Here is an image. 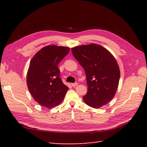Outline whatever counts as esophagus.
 Returning <instances> with one entry per match:
<instances>
[{
  "label": "esophagus",
  "mask_w": 147,
  "mask_h": 147,
  "mask_svg": "<svg viewBox=\"0 0 147 147\" xmlns=\"http://www.w3.org/2000/svg\"><path fill=\"white\" fill-rule=\"evenodd\" d=\"M78 85V83H72L71 84V86H73V87H75V86H76Z\"/></svg>",
  "instance_id": "obj_1"
}]
</instances>
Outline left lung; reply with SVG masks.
I'll list each match as a JSON object with an SVG mask.
<instances>
[{
	"mask_svg": "<svg viewBox=\"0 0 147 147\" xmlns=\"http://www.w3.org/2000/svg\"><path fill=\"white\" fill-rule=\"evenodd\" d=\"M74 57L83 67L88 90L83 100L98 109L114 98L118 88L120 70L116 59L107 49L96 43L71 48Z\"/></svg>",
	"mask_w": 147,
	"mask_h": 147,
	"instance_id": "8db88e82",
	"label": "left lung"
}]
</instances>
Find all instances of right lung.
<instances>
[{"instance_id": "right-lung-1", "label": "right lung", "mask_w": 147, "mask_h": 147, "mask_svg": "<svg viewBox=\"0 0 147 147\" xmlns=\"http://www.w3.org/2000/svg\"><path fill=\"white\" fill-rule=\"evenodd\" d=\"M70 51L69 47L47 45L37 52L27 72L28 88L38 104L48 109L59 105L69 88L62 83L57 65Z\"/></svg>"}]
</instances>
